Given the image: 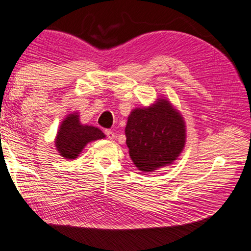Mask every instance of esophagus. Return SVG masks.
<instances>
[{
    "label": "esophagus",
    "instance_id": "obj_1",
    "mask_svg": "<svg viewBox=\"0 0 251 251\" xmlns=\"http://www.w3.org/2000/svg\"><path fill=\"white\" fill-rule=\"evenodd\" d=\"M104 132H105L106 138L110 139V140H112V139H114V135H116V134H114L113 131H111V130H105Z\"/></svg>",
    "mask_w": 251,
    "mask_h": 251
}]
</instances>
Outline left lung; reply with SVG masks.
<instances>
[{
	"label": "left lung",
	"instance_id": "1",
	"mask_svg": "<svg viewBox=\"0 0 251 251\" xmlns=\"http://www.w3.org/2000/svg\"><path fill=\"white\" fill-rule=\"evenodd\" d=\"M126 146L141 171H153L179 157L186 142L182 117L161 99L149 108L134 109L126 126Z\"/></svg>",
	"mask_w": 251,
	"mask_h": 251
}]
</instances>
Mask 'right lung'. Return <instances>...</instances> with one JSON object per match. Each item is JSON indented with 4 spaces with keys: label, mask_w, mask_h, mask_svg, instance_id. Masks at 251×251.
<instances>
[{
    "label": "right lung",
    "mask_w": 251,
    "mask_h": 251,
    "mask_svg": "<svg viewBox=\"0 0 251 251\" xmlns=\"http://www.w3.org/2000/svg\"><path fill=\"white\" fill-rule=\"evenodd\" d=\"M104 133L91 126H83L76 113L64 119L55 139V146L60 154L65 159H75L87 143L103 139Z\"/></svg>",
    "instance_id": "1"
}]
</instances>
